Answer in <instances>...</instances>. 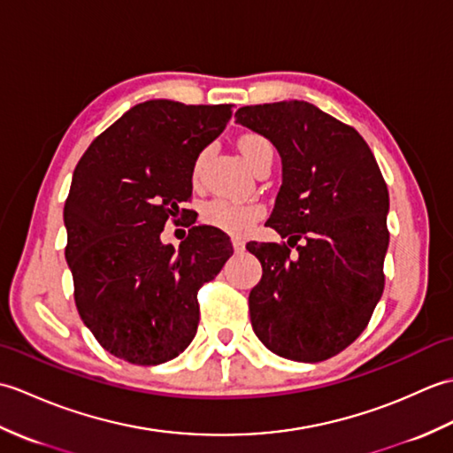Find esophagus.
I'll use <instances>...</instances> for the list:
<instances>
[{
    "label": "esophagus",
    "mask_w": 453,
    "mask_h": 453,
    "mask_svg": "<svg viewBox=\"0 0 453 453\" xmlns=\"http://www.w3.org/2000/svg\"><path fill=\"white\" fill-rule=\"evenodd\" d=\"M232 245H234V251L239 255V253H243L245 251V243L242 242V239H234L232 242Z\"/></svg>",
    "instance_id": "obj_1"
}]
</instances>
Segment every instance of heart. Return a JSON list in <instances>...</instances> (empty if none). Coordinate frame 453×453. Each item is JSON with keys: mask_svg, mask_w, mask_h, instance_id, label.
<instances>
[{"mask_svg": "<svg viewBox=\"0 0 453 453\" xmlns=\"http://www.w3.org/2000/svg\"><path fill=\"white\" fill-rule=\"evenodd\" d=\"M239 151L243 153L249 167L255 169L265 157H273V146L266 138L258 134H247L239 140ZM206 153H200L195 163V179L200 177L202 167H204ZM263 216V208L258 204H249V202H232L224 198L210 200L202 208V219L208 226L218 227L221 232L232 235H243L253 227L255 221Z\"/></svg>", "mask_w": 453, "mask_h": 453, "instance_id": "heart-1", "label": "heart"}]
</instances>
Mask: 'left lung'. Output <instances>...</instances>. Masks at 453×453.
<instances>
[{"label":"left lung","mask_w":453,"mask_h":453,"mask_svg":"<svg viewBox=\"0 0 453 453\" xmlns=\"http://www.w3.org/2000/svg\"><path fill=\"white\" fill-rule=\"evenodd\" d=\"M237 122L282 159L266 226L298 253L249 243L263 278L249 294L253 331L268 350L321 362L358 339L383 294L389 192L358 132L305 101L242 107Z\"/></svg>","instance_id":"obj_1"}]
</instances>
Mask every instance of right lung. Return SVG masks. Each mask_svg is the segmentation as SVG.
I'll return each instance as SVG.
<instances>
[{"label":"right lung","mask_w":453,"mask_h":453,"mask_svg":"<svg viewBox=\"0 0 453 453\" xmlns=\"http://www.w3.org/2000/svg\"><path fill=\"white\" fill-rule=\"evenodd\" d=\"M232 104L140 103L104 130L73 171L64 206L65 261L85 326L104 350L156 365L187 349L198 288L234 255L224 232L195 226L179 251L161 243L192 195V171ZM185 211V210H182Z\"/></svg>","instance_id":"obj_1"}]
</instances>
